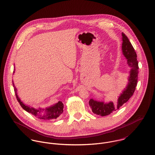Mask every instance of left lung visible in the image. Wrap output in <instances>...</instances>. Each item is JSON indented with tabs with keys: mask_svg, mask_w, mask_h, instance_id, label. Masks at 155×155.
<instances>
[{
	"mask_svg": "<svg viewBox=\"0 0 155 155\" xmlns=\"http://www.w3.org/2000/svg\"><path fill=\"white\" fill-rule=\"evenodd\" d=\"M122 36L123 41L122 46V53L127 59V64L131 67L128 78V83L119 97L117 104H114L111 101L106 103L94 100V99L89 100V104L92 109V112L101 116L110 114L111 113L118 110L124 103H127L133 96L137 84L139 68L138 63L137 60V54L127 36L124 33H122Z\"/></svg>",
	"mask_w": 155,
	"mask_h": 155,
	"instance_id": "obj_1",
	"label": "left lung"
}]
</instances>
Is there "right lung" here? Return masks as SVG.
<instances>
[{"label": "right lung", "mask_w": 155, "mask_h": 155, "mask_svg": "<svg viewBox=\"0 0 155 155\" xmlns=\"http://www.w3.org/2000/svg\"><path fill=\"white\" fill-rule=\"evenodd\" d=\"M14 73H15V67H14V70L13 71V74ZM12 84L14 88V91H15L16 98L18 101L19 102L20 106L22 107V109L32 114L36 117L42 120H52V119H57L58 117H59L61 115V114L63 113L64 104H63L62 101H58L57 103L55 104L54 105L46 109L39 108L38 109H36L33 107H31L30 106H26L22 103V101L20 100V98L18 97L17 92V88H15L13 81H12Z\"/></svg>", "instance_id": "add662e5"}]
</instances>
